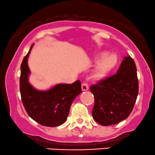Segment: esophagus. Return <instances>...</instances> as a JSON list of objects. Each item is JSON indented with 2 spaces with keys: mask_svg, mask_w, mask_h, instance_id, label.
Listing matches in <instances>:
<instances>
[{
  "mask_svg": "<svg viewBox=\"0 0 155 155\" xmlns=\"http://www.w3.org/2000/svg\"><path fill=\"white\" fill-rule=\"evenodd\" d=\"M81 89H82V91H87L89 89V86L87 84V83H82V84H81Z\"/></svg>",
  "mask_w": 155,
  "mask_h": 155,
  "instance_id": "esophagus-1",
  "label": "esophagus"
}]
</instances>
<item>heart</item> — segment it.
Here are the masks:
<instances>
[{
    "label": "heart",
    "mask_w": 155,
    "mask_h": 155,
    "mask_svg": "<svg viewBox=\"0 0 155 155\" xmlns=\"http://www.w3.org/2000/svg\"><path fill=\"white\" fill-rule=\"evenodd\" d=\"M95 62L97 64L93 73V77L95 79L101 80L107 77L115 69L118 63V57L114 53L100 52L96 55Z\"/></svg>",
    "instance_id": "b5f03b06"
}]
</instances>
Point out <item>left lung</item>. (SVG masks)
<instances>
[{"instance_id": "obj_1", "label": "left lung", "mask_w": 155, "mask_h": 155, "mask_svg": "<svg viewBox=\"0 0 155 155\" xmlns=\"http://www.w3.org/2000/svg\"><path fill=\"white\" fill-rule=\"evenodd\" d=\"M94 97V120L102 126L118 124L127 118L139 93L137 66L131 57H125L117 74L91 86Z\"/></svg>"}]
</instances>
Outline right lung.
Instances as JSON below:
<instances>
[{
	"instance_id": "obj_1",
	"label": "right lung",
	"mask_w": 155,
	"mask_h": 155,
	"mask_svg": "<svg viewBox=\"0 0 155 155\" xmlns=\"http://www.w3.org/2000/svg\"><path fill=\"white\" fill-rule=\"evenodd\" d=\"M32 46L21 65L19 84L22 103L29 117L38 124L49 127L58 126L66 122L73 101L81 92V81L59 84L47 91L35 89L28 80L30 71L27 59Z\"/></svg>"
}]
</instances>
